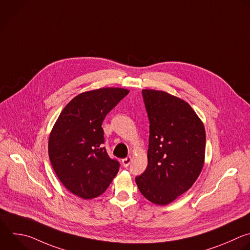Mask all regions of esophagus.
Segmentation results:
<instances>
[{
    "mask_svg": "<svg viewBox=\"0 0 250 250\" xmlns=\"http://www.w3.org/2000/svg\"><path fill=\"white\" fill-rule=\"evenodd\" d=\"M131 157H127V158H125V159H123L122 160V163H123V166H124V167H128V166H129V164L131 163Z\"/></svg>",
    "mask_w": 250,
    "mask_h": 250,
    "instance_id": "obj_1",
    "label": "esophagus"
}]
</instances>
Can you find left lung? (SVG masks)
I'll return each instance as SVG.
<instances>
[{"mask_svg":"<svg viewBox=\"0 0 250 250\" xmlns=\"http://www.w3.org/2000/svg\"><path fill=\"white\" fill-rule=\"evenodd\" d=\"M150 122L148 165L135 178L141 194L157 205H168L188 191L205 160V127L185 100L168 92L143 89Z\"/></svg>","mask_w":250,"mask_h":250,"instance_id":"obj_1","label":"left lung"}]
</instances>
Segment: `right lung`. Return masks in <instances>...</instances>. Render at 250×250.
<instances>
[{"label":"right lung","mask_w":250,"mask_h":250,"mask_svg":"<svg viewBox=\"0 0 250 250\" xmlns=\"http://www.w3.org/2000/svg\"><path fill=\"white\" fill-rule=\"evenodd\" d=\"M128 93L120 87L82 92L63 108L50 132L52 167L63 187L82 199L101 195L119 172V162L102 147V123Z\"/></svg>","instance_id":"obj_1"}]
</instances>
